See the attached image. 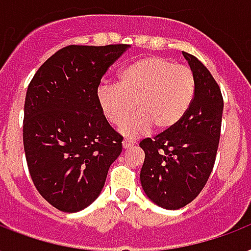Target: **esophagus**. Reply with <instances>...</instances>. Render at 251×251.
Listing matches in <instances>:
<instances>
[{
  "mask_svg": "<svg viewBox=\"0 0 251 251\" xmlns=\"http://www.w3.org/2000/svg\"><path fill=\"white\" fill-rule=\"evenodd\" d=\"M122 144H123L124 149H128V148L133 147V145L136 144V141L133 139H124L123 143H122Z\"/></svg>",
  "mask_w": 251,
  "mask_h": 251,
  "instance_id": "34e87169",
  "label": "esophagus"
}]
</instances>
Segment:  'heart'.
<instances>
[{"mask_svg":"<svg viewBox=\"0 0 251 251\" xmlns=\"http://www.w3.org/2000/svg\"><path fill=\"white\" fill-rule=\"evenodd\" d=\"M196 91L191 68L160 56H147L120 69L116 85H102L97 90V103L104 119L122 126L133 111L137 115L122 127L135 136L151 129H172L191 107Z\"/></svg>","mask_w":251,"mask_h":251,"instance_id":"1","label":"heart"}]
</instances>
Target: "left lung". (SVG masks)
Returning a JSON list of instances; mask_svg holds the SVG:
<instances>
[{
  "label": "left lung",
  "instance_id": "8db88e82",
  "mask_svg": "<svg viewBox=\"0 0 251 251\" xmlns=\"http://www.w3.org/2000/svg\"><path fill=\"white\" fill-rule=\"evenodd\" d=\"M196 79L195 98L176 127L141 140L145 153L140 180L153 203L179 209L191 203L207 183L216 160L224 100L211 72L183 52Z\"/></svg>",
  "mask_w": 251,
  "mask_h": 251
}]
</instances>
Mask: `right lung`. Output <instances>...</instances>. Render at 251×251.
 Returning <instances> with one entry per match:
<instances>
[{"mask_svg": "<svg viewBox=\"0 0 251 251\" xmlns=\"http://www.w3.org/2000/svg\"><path fill=\"white\" fill-rule=\"evenodd\" d=\"M127 44L68 46L52 55L27 87L23 147L35 187L63 212H78L99 196L123 137L97 103L107 69Z\"/></svg>", "mask_w": 251, "mask_h": 251, "instance_id": "add662e5", "label": "right lung"}]
</instances>
